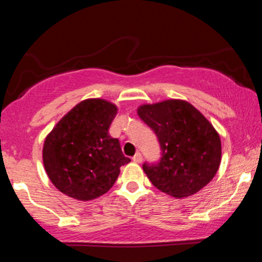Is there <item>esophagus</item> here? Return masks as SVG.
<instances>
[{
    "label": "esophagus",
    "mask_w": 262,
    "mask_h": 262,
    "mask_svg": "<svg viewBox=\"0 0 262 262\" xmlns=\"http://www.w3.org/2000/svg\"><path fill=\"white\" fill-rule=\"evenodd\" d=\"M133 161L134 162H138V164H139V162L143 161V155H141L140 152H137V154L133 156Z\"/></svg>",
    "instance_id": "obj_1"
}]
</instances>
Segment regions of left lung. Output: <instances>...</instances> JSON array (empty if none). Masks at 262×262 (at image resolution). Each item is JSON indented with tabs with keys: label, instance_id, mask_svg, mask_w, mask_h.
Returning a JSON list of instances; mask_svg holds the SVG:
<instances>
[{
	"label": "left lung",
	"instance_id": "8db88e82",
	"mask_svg": "<svg viewBox=\"0 0 262 262\" xmlns=\"http://www.w3.org/2000/svg\"><path fill=\"white\" fill-rule=\"evenodd\" d=\"M137 112L161 146V160L143 165L156 188L183 198L212 181L222 160L221 137L197 108L187 101L166 100L141 104Z\"/></svg>",
	"mask_w": 262,
	"mask_h": 262
}]
</instances>
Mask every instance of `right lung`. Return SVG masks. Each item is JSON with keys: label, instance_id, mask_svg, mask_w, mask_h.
Returning a JSON list of instances; mask_svg holds the SVG:
<instances>
[{"label": "right lung", "instance_id": "1", "mask_svg": "<svg viewBox=\"0 0 262 262\" xmlns=\"http://www.w3.org/2000/svg\"><path fill=\"white\" fill-rule=\"evenodd\" d=\"M118 108L103 98L81 101L56 123L43 145V164L53 185L66 196L91 201L110 191L121 166L119 140L108 134Z\"/></svg>", "mask_w": 262, "mask_h": 262}]
</instances>
